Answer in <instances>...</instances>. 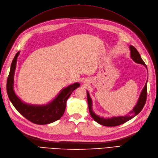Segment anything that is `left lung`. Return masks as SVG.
I'll use <instances>...</instances> for the list:
<instances>
[{
  "mask_svg": "<svg viewBox=\"0 0 158 158\" xmlns=\"http://www.w3.org/2000/svg\"><path fill=\"white\" fill-rule=\"evenodd\" d=\"M130 49H131V58L133 59V60L136 63L142 64L143 65H144L147 68L145 63L144 62V60L142 59L139 52H138V51L136 50L135 47L131 45ZM147 82H148V80H147ZM147 82L144 85V88H143V89L142 91L139 99H138L136 106L133 108V109L130 113H129V114H128V116H125V117H113L111 118H104L99 117V116L96 115V114H95L92 111V99H91V98L89 97V93L87 92L88 107H89V111L91 116H92V117L94 119V121L95 122H97L98 123L100 124V125H103V126H106V127L118 126L120 125H122V124H123V123L127 122L129 120H131V118L135 117L136 114H138L142 111V109H143V107H144V105L146 103V98H147Z\"/></svg>",
  "mask_w": 158,
  "mask_h": 158,
  "instance_id": "obj_1",
  "label": "left lung"
}]
</instances>
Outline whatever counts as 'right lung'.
<instances>
[{"instance_id":"right-lung-1","label":"right lung","mask_w":158,"mask_h":158,"mask_svg":"<svg viewBox=\"0 0 158 158\" xmlns=\"http://www.w3.org/2000/svg\"><path fill=\"white\" fill-rule=\"evenodd\" d=\"M19 52L16 54L12 62L11 67L8 76L6 90L8 96L13 106L23 117L28 121L37 125H46L55 122L63 115L66 109V103L72 92L80 86V84L75 83L66 87L59 94L53 101L45 106H30L22 102L14 93L13 89L14 75L16 69L17 57Z\"/></svg>"}]
</instances>
